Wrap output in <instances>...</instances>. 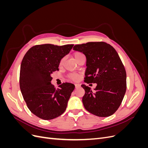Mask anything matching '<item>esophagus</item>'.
Segmentation results:
<instances>
[{"label":"esophagus","mask_w":148,"mask_h":148,"mask_svg":"<svg viewBox=\"0 0 148 148\" xmlns=\"http://www.w3.org/2000/svg\"><path fill=\"white\" fill-rule=\"evenodd\" d=\"M75 88H76V89L79 87V84H76L75 85Z\"/></svg>","instance_id":"1"}]
</instances>
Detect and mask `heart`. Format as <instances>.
<instances>
[{
	"instance_id": "obj_1",
	"label": "heart",
	"mask_w": 148,
	"mask_h": 148,
	"mask_svg": "<svg viewBox=\"0 0 148 148\" xmlns=\"http://www.w3.org/2000/svg\"><path fill=\"white\" fill-rule=\"evenodd\" d=\"M73 56H74L75 60L77 62L80 59V58L83 56H84L83 53L81 52H75L74 53ZM64 61V58L62 59V60L60 61V64L63 63ZM79 77H80V75L78 74H76V73H71L69 76V79L71 80H73V81H78V80L79 79Z\"/></svg>"
}]
</instances>
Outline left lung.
I'll return each mask as SVG.
<instances>
[{"instance_id": "obj_1", "label": "left lung", "mask_w": 148, "mask_h": 148, "mask_svg": "<svg viewBox=\"0 0 148 148\" xmlns=\"http://www.w3.org/2000/svg\"><path fill=\"white\" fill-rule=\"evenodd\" d=\"M73 50L86 57L84 82L97 83L95 91L82 84L85 94L83 104L89 112L106 117L114 114L122 102L127 89V73L115 49L104 42L77 44Z\"/></svg>"}]
</instances>
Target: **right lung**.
Wrapping results in <instances>:
<instances>
[{"label": "right lung", "mask_w": 148, "mask_h": 148, "mask_svg": "<svg viewBox=\"0 0 148 148\" xmlns=\"http://www.w3.org/2000/svg\"><path fill=\"white\" fill-rule=\"evenodd\" d=\"M73 46V44L36 45L23 57L20 66V90L28 108L40 119H53L66 108L75 85L65 82L56 89L51 83V75L59 70L61 59Z\"/></svg>", "instance_id": "obj_1"}]
</instances>
